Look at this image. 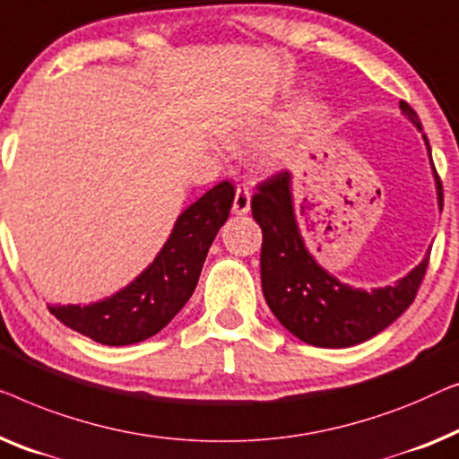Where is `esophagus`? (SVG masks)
<instances>
[{
  "label": "esophagus",
  "instance_id": "esophagus-1",
  "mask_svg": "<svg viewBox=\"0 0 459 459\" xmlns=\"http://www.w3.org/2000/svg\"><path fill=\"white\" fill-rule=\"evenodd\" d=\"M251 210V193L247 186H238L235 193V202H232V212L237 216H245Z\"/></svg>",
  "mask_w": 459,
  "mask_h": 459
}]
</instances>
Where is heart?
Here are the masks:
<instances>
[{"label":"heart","mask_w":459,"mask_h":459,"mask_svg":"<svg viewBox=\"0 0 459 459\" xmlns=\"http://www.w3.org/2000/svg\"><path fill=\"white\" fill-rule=\"evenodd\" d=\"M297 98L295 93L289 95V100L266 116L257 118H245L224 131V141L232 150H247L255 145L264 134H268L273 128L285 118L289 106ZM331 118V109L320 100H306L297 106L287 120L276 128V131L262 141L254 152V166L260 172L274 174L285 170L295 162L303 145L307 143L314 134H318Z\"/></svg>","instance_id":"obj_1"}]
</instances>
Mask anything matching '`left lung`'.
<instances>
[{
	"instance_id": "8db88e82",
	"label": "left lung",
	"mask_w": 459,
	"mask_h": 459,
	"mask_svg": "<svg viewBox=\"0 0 459 459\" xmlns=\"http://www.w3.org/2000/svg\"><path fill=\"white\" fill-rule=\"evenodd\" d=\"M402 114L422 131L420 120L405 101ZM435 174L437 204L443 208V186L432 166V153L422 134ZM251 212L260 224L264 243L260 255L262 291L276 320L303 343L314 347H353L377 337L414 301L424 279L429 255L395 285L366 291L347 285L320 266L307 249L295 214L293 174L281 172L257 185Z\"/></svg>"
}]
</instances>
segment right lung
Masks as SVG:
<instances>
[{"mask_svg":"<svg viewBox=\"0 0 459 459\" xmlns=\"http://www.w3.org/2000/svg\"><path fill=\"white\" fill-rule=\"evenodd\" d=\"M232 185H216L180 212L162 249L143 273L114 295L48 309L64 326L101 345H133L153 337L177 316L197 287L205 255L229 221Z\"/></svg>","mask_w":459,"mask_h":459,"instance_id":"right-lung-1","label":"right lung"}]
</instances>
